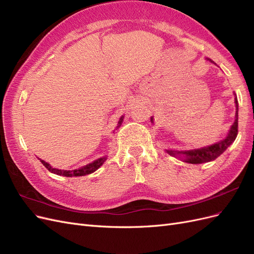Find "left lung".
<instances>
[{
    "label": "left lung",
    "mask_w": 254,
    "mask_h": 254,
    "mask_svg": "<svg viewBox=\"0 0 254 254\" xmlns=\"http://www.w3.org/2000/svg\"><path fill=\"white\" fill-rule=\"evenodd\" d=\"M235 104H236V114H235V122L230 129L228 136L225 140H222L216 144H213L207 147H203L200 149H194L189 151H174V150H167V152L172 156L179 155L183 153L186 156V162L191 164H199V163H205L210 162L219 157L222 152H224L230 145H231L237 136L238 133V104L237 98L235 97ZM152 121V119H151Z\"/></svg>",
    "instance_id": "left-lung-1"
}]
</instances>
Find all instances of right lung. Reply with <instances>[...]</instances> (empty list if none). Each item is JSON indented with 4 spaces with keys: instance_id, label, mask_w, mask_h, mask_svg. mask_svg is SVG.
<instances>
[{
    "instance_id": "add662e5",
    "label": "right lung",
    "mask_w": 254,
    "mask_h": 254,
    "mask_svg": "<svg viewBox=\"0 0 254 254\" xmlns=\"http://www.w3.org/2000/svg\"><path fill=\"white\" fill-rule=\"evenodd\" d=\"M123 120H124V117H122L119 121V125L118 127H120L122 125L123 123ZM41 161V163L48 168V170L51 172V173H54L56 174L58 176H64V177H77V176H84V175H89V174H92L94 173L97 168L101 167L103 165V163L105 162V161L107 160L106 157H103V158H99L97 159L96 161H94V162H92L86 166H82L81 168H78V170H73V171H63V170H57V168H53L49 163L45 162V161L39 159Z\"/></svg>"
}]
</instances>
